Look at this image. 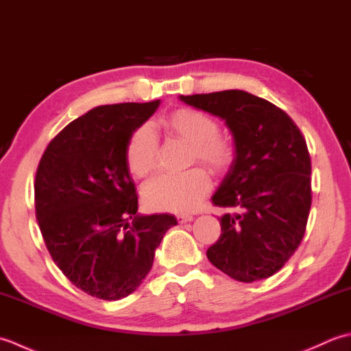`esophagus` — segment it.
I'll use <instances>...</instances> for the list:
<instances>
[{
  "mask_svg": "<svg viewBox=\"0 0 351 351\" xmlns=\"http://www.w3.org/2000/svg\"><path fill=\"white\" fill-rule=\"evenodd\" d=\"M176 220H178V223H187V221H191L193 220V215L191 214H180V215H176Z\"/></svg>",
  "mask_w": 351,
  "mask_h": 351,
  "instance_id": "34e87169",
  "label": "esophagus"
}]
</instances>
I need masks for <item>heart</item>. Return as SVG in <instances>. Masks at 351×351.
<instances>
[{
  "label": "heart",
  "instance_id": "1",
  "mask_svg": "<svg viewBox=\"0 0 351 351\" xmlns=\"http://www.w3.org/2000/svg\"><path fill=\"white\" fill-rule=\"evenodd\" d=\"M161 130L190 145V162H200L213 173H226L235 160L234 140L219 131V122L204 111L180 107L158 121ZM128 171L138 180L152 175L158 166V140L146 125L134 130L125 146ZM211 189L210 175L202 167L182 173L161 175L143 189L147 208L161 213H189Z\"/></svg>",
  "mask_w": 351,
  "mask_h": 351
}]
</instances>
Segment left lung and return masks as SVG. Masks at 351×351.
Returning a JSON list of instances; mask_svg holds the SVG:
<instances>
[{"label":"left lung","instance_id":"1","mask_svg":"<svg viewBox=\"0 0 351 351\" xmlns=\"http://www.w3.org/2000/svg\"><path fill=\"white\" fill-rule=\"evenodd\" d=\"M181 101L225 119L235 160L213 204L237 213L220 219L221 234L206 256L240 282L270 278L299 247L309 217L311 156L299 126L255 95L225 90L181 95Z\"/></svg>","mask_w":351,"mask_h":351}]
</instances>
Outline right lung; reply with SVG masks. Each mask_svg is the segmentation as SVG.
I'll return each mask as SVG.
<instances>
[{"instance_id":"right-lung-1","label":"right lung","mask_w":351,"mask_h":351,"mask_svg":"<svg viewBox=\"0 0 351 351\" xmlns=\"http://www.w3.org/2000/svg\"><path fill=\"white\" fill-rule=\"evenodd\" d=\"M158 106L160 99L96 107L64 126L37 166L34 206L43 241L66 278L96 299L136 291L176 225L169 214L137 215L125 161L130 134Z\"/></svg>"}]
</instances>
